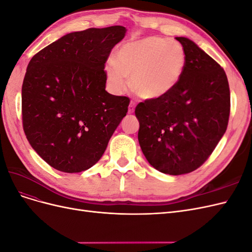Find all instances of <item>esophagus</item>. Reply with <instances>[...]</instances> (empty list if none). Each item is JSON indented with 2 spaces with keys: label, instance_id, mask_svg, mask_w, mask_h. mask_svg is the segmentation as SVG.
I'll return each instance as SVG.
<instances>
[{
  "label": "esophagus",
  "instance_id": "34e87169",
  "mask_svg": "<svg viewBox=\"0 0 252 252\" xmlns=\"http://www.w3.org/2000/svg\"><path fill=\"white\" fill-rule=\"evenodd\" d=\"M134 107H135V104L134 102H130V104H129V107H128V113H133L134 112Z\"/></svg>",
  "mask_w": 252,
  "mask_h": 252
}]
</instances>
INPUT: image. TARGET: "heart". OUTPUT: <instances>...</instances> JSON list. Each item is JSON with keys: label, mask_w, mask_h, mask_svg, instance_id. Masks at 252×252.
<instances>
[{"label": "heart", "mask_w": 252, "mask_h": 252, "mask_svg": "<svg viewBox=\"0 0 252 252\" xmlns=\"http://www.w3.org/2000/svg\"><path fill=\"white\" fill-rule=\"evenodd\" d=\"M186 67V53L179 42L146 36L122 45L116 60L105 65L106 81L113 94H121L130 85L142 98L158 100L178 85Z\"/></svg>", "instance_id": "b5f03b06"}]
</instances>
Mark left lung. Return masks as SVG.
Wrapping results in <instances>:
<instances>
[{
    "mask_svg": "<svg viewBox=\"0 0 252 252\" xmlns=\"http://www.w3.org/2000/svg\"><path fill=\"white\" fill-rule=\"evenodd\" d=\"M186 53L184 73L175 88L135 108L138 139L149 164L180 175L195 170L224 135L230 91L224 69L191 40L175 37Z\"/></svg>",
    "mask_w": 252,
    "mask_h": 252,
    "instance_id": "8db88e82",
    "label": "left lung"
}]
</instances>
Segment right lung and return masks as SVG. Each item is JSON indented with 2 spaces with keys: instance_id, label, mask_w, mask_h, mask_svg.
Returning a JSON list of instances; mask_svg holds the SVG:
<instances>
[{
  "instance_id": "add662e5",
  "label": "right lung",
  "mask_w": 252,
  "mask_h": 252,
  "mask_svg": "<svg viewBox=\"0 0 252 252\" xmlns=\"http://www.w3.org/2000/svg\"><path fill=\"white\" fill-rule=\"evenodd\" d=\"M123 26L70 32L30 60L22 86L26 138L53 168L93 167L126 116L129 98L108 94L105 63L124 39Z\"/></svg>"
}]
</instances>
